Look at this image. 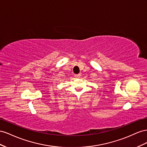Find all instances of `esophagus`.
<instances>
[{
	"label": "esophagus",
	"instance_id": "obj_1",
	"mask_svg": "<svg viewBox=\"0 0 147 147\" xmlns=\"http://www.w3.org/2000/svg\"><path fill=\"white\" fill-rule=\"evenodd\" d=\"M75 77H76V78H80V77H81V74H76V75H75Z\"/></svg>",
	"mask_w": 147,
	"mask_h": 147
}]
</instances>
